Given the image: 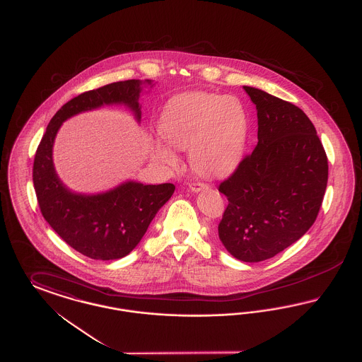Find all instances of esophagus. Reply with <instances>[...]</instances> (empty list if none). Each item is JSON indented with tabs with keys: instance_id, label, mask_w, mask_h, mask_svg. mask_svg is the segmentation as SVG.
Masks as SVG:
<instances>
[{
	"instance_id": "obj_1",
	"label": "esophagus",
	"mask_w": 362,
	"mask_h": 362,
	"mask_svg": "<svg viewBox=\"0 0 362 362\" xmlns=\"http://www.w3.org/2000/svg\"><path fill=\"white\" fill-rule=\"evenodd\" d=\"M206 189H209V186H207L206 183L197 182V183H191V185H189V189H191L192 192H199V191Z\"/></svg>"
}]
</instances>
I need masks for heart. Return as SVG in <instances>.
Here are the masks:
<instances>
[{
  "mask_svg": "<svg viewBox=\"0 0 362 362\" xmlns=\"http://www.w3.org/2000/svg\"><path fill=\"white\" fill-rule=\"evenodd\" d=\"M158 129L163 138L177 149H189L192 168L204 176L232 171L248 144V114L238 98L210 92L177 95L165 104ZM156 155L175 165L177 157L161 144Z\"/></svg>",
  "mask_w": 362,
  "mask_h": 362,
  "instance_id": "b5f03b06",
  "label": "heart"
}]
</instances>
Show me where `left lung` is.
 <instances>
[{"mask_svg": "<svg viewBox=\"0 0 362 362\" xmlns=\"http://www.w3.org/2000/svg\"><path fill=\"white\" fill-rule=\"evenodd\" d=\"M257 105L258 145L218 191L228 198L218 236L243 262L273 258L315 223L327 187V156L294 104L243 86Z\"/></svg>", "mask_w": 362, "mask_h": 362, "instance_id": "1", "label": "left lung"}]
</instances>
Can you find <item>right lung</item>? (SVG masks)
<instances>
[{"label":"right lung","mask_w":362,"mask_h":362,"mask_svg":"<svg viewBox=\"0 0 362 362\" xmlns=\"http://www.w3.org/2000/svg\"><path fill=\"white\" fill-rule=\"evenodd\" d=\"M142 86L153 81H118L73 98L52 117L35 155L33 180L42 216L62 240L88 258L114 260L130 254L175 186L129 180L100 194L73 192L55 173L54 141L66 119L103 105L123 104L141 121Z\"/></svg>","instance_id":"1"}]
</instances>
